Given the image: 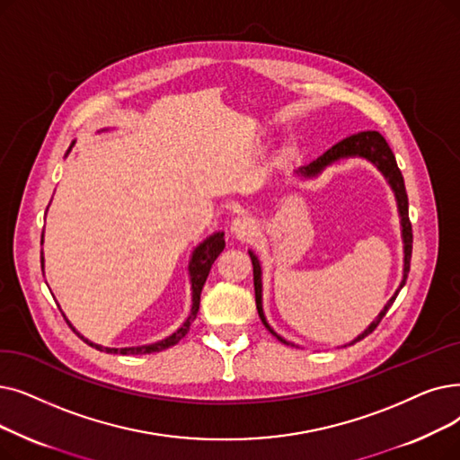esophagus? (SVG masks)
I'll use <instances>...</instances> for the list:
<instances>
[{
	"instance_id": "obj_1",
	"label": "esophagus",
	"mask_w": 460,
	"mask_h": 460,
	"mask_svg": "<svg viewBox=\"0 0 460 460\" xmlns=\"http://www.w3.org/2000/svg\"><path fill=\"white\" fill-rule=\"evenodd\" d=\"M231 231L236 234V236H248L252 231H253V219L248 217V216H238L233 219L231 224Z\"/></svg>"
}]
</instances>
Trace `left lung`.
Wrapping results in <instances>:
<instances>
[{"mask_svg":"<svg viewBox=\"0 0 460 460\" xmlns=\"http://www.w3.org/2000/svg\"><path fill=\"white\" fill-rule=\"evenodd\" d=\"M344 157H365L368 159L370 164H374L377 167V171H382V174L387 178V182L391 186V190L394 191V197H396V205H398V216H401V226H402V241H404V274H402V282L401 286H398L396 293L389 298V303L385 305V308L379 312V315L374 319V322L368 325V329L365 332L358 334L355 342L363 341L365 336H368L376 327L377 323L382 322L384 315L387 314V310L391 308V305L394 303V298L398 295V291H401L406 284V278H408V272H410V259H411V243H413V234H411V224H410V216H408V195H406V188H404V178H402V172L401 169H398L396 165V159H394V154L391 152L389 145L385 138L379 135L377 131H361L357 135H351L348 138H344V141L336 143L332 148H329L325 154L319 155L317 159H314L312 164L301 167L298 171H295L296 176H303V178H314L317 176L319 172H322L325 167H329L331 164L338 162V159H344ZM250 259H252V265H253V288H255V305H257V312H259V317H261L263 325L278 338L279 342H284L288 346H295L291 342H288L286 338H282L279 334L274 332V329L267 323V317L263 314V284H261V263H259L257 255L250 250Z\"/></svg>","mask_w":460,"mask_h":460,"instance_id":"left-lung-1","label":"left lung"}]
</instances>
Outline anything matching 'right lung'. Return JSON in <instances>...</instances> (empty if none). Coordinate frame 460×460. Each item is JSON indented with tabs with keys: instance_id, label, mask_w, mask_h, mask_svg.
<instances>
[{
	"instance_id": "obj_1",
	"label": "right lung",
	"mask_w": 460,
	"mask_h": 460,
	"mask_svg": "<svg viewBox=\"0 0 460 460\" xmlns=\"http://www.w3.org/2000/svg\"><path fill=\"white\" fill-rule=\"evenodd\" d=\"M71 150V148H69ZM67 150V152H69ZM41 244H43V238H41ZM224 248H226V241H224V233H214V234H210L207 241H203L201 244H199L195 250H193V253H191V259H190V278H191V312H190V315H188V319L186 322L178 327L171 336H167V338H164V341H159V342H155V344H146V346H135V348H103V346H99V344H93V342H90L88 338H84L81 332H78L69 322H67V317H66V322L69 323V327L73 329V332H76L78 336L83 338V341L88 344V346H92V348H95V349H99V351H105V353H122V355H143V353H154V351H162V349H167V348H171V346H174V344H178L182 341V338L188 334V331H190V325L193 323V319L197 317V312H199V303H201V291H203V286H205V282H207V278H208V272H210V269H212V263L216 261V257L224 252ZM43 263H45V259H43V253H41V267H43Z\"/></svg>"
}]
</instances>
